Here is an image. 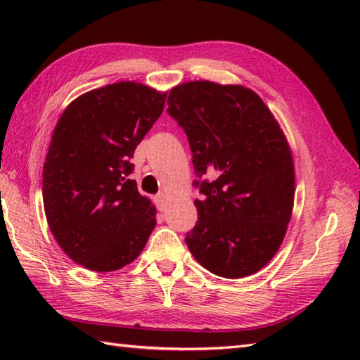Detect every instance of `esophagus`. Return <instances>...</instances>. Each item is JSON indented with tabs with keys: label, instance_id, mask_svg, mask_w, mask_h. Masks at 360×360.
I'll list each match as a JSON object with an SVG mask.
<instances>
[{
	"label": "esophagus",
	"instance_id": "34e87169",
	"mask_svg": "<svg viewBox=\"0 0 360 360\" xmlns=\"http://www.w3.org/2000/svg\"><path fill=\"white\" fill-rule=\"evenodd\" d=\"M155 202H156V207L159 212H164L167 209V198L165 195H158L155 198Z\"/></svg>",
	"mask_w": 360,
	"mask_h": 360
}]
</instances>
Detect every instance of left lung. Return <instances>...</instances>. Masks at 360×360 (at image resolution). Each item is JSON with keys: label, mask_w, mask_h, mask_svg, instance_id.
I'll use <instances>...</instances> for the list:
<instances>
[{"label": "left lung", "mask_w": 360, "mask_h": 360, "mask_svg": "<svg viewBox=\"0 0 360 360\" xmlns=\"http://www.w3.org/2000/svg\"><path fill=\"white\" fill-rule=\"evenodd\" d=\"M167 103L187 134L201 193L190 252L219 277L255 274L277 254L294 205V160L278 122L240 85L187 82Z\"/></svg>", "instance_id": "1"}]
</instances>
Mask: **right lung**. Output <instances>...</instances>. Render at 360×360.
Here are the masks:
<instances>
[{
  "label": "right lung",
  "instance_id": "add662e5",
  "mask_svg": "<svg viewBox=\"0 0 360 360\" xmlns=\"http://www.w3.org/2000/svg\"><path fill=\"white\" fill-rule=\"evenodd\" d=\"M165 98L142 83H112L75 98L53 129L43 165L44 213L65 254L89 271L131 263L156 226L155 205L128 176Z\"/></svg>",
  "mask_w": 360,
  "mask_h": 360
}]
</instances>
